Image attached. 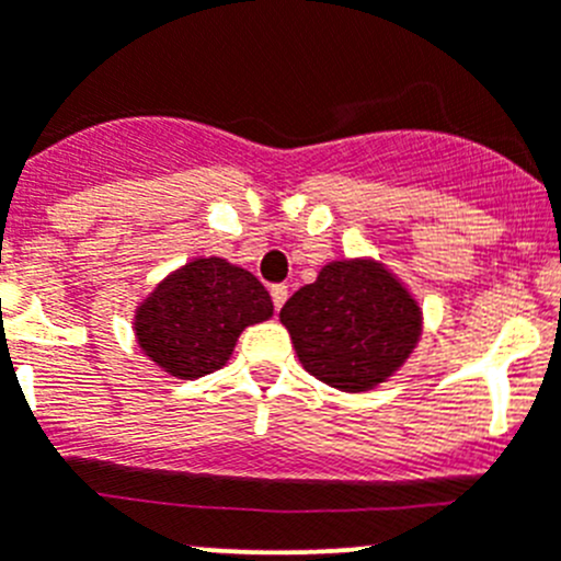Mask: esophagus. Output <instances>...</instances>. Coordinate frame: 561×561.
Returning <instances> with one entry per match:
<instances>
[{
    "label": "esophagus",
    "mask_w": 561,
    "mask_h": 561,
    "mask_svg": "<svg viewBox=\"0 0 561 561\" xmlns=\"http://www.w3.org/2000/svg\"><path fill=\"white\" fill-rule=\"evenodd\" d=\"M271 301H274V309H282L287 301V287L285 285H274L271 287Z\"/></svg>",
    "instance_id": "esophagus-1"
}]
</instances>
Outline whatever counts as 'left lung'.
I'll return each instance as SVG.
<instances>
[{
	"label": "left lung",
	"mask_w": 561,
	"mask_h": 561,
	"mask_svg": "<svg viewBox=\"0 0 561 561\" xmlns=\"http://www.w3.org/2000/svg\"><path fill=\"white\" fill-rule=\"evenodd\" d=\"M309 375L344 393L388 382L415 353L423 309L375 257L331 260L279 312Z\"/></svg>",
	"instance_id": "8db88e82"
}]
</instances>
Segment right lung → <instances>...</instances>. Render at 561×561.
Listing matches in <instances>:
<instances>
[{"mask_svg": "<svg viewBox=\"0 0 561 561\" xmlns=\"http://www.w3.org/2000/svg\"><path fill=\"white\" fill-rule=\"evenodd\" d=\"M274 314L268 290L252 271L225 257H192L140 298L135 342L175 380L222 369L241 331Z\"/></svg>", "mask_w": 561, "mask_h": 561, "instance_id": "obj_1", "label": "right lung"}]
</instances>
